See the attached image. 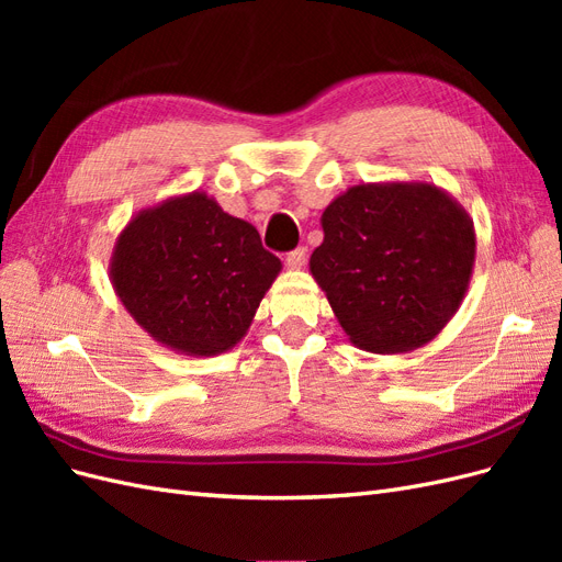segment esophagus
<instances>
[{
	"label": "esophagus",
	"mask_w": 562,
	"mask_h": 562,
	"mask_svg": "<svg viewBox=\"0 0 562 562\" xmlns=\"http://www.w3.org/2000/svg\"><path fill=\"white\" fill-rule=\"evenodd\" d=\"M304 260H307V248H304V246H300V248H295L293 252L285 255L288 269H300V267H304Z\"/></svg>",
	"instance_id": "obj_1"
}]
</instances>
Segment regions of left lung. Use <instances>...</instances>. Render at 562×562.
Segmentation results:
<instances>
[{
	"instance_id": "8db88e82",
	"label": "left lung",
	"mask_w": 562,
	"mask_h": 562,
	"mask_svg": "<svg viewBox=\"0 0 562 562\" xmlns=\"http://www.w3.org/2000/svg\"><path fill=\"white\" fill-rule=\"evenodd\" d=\"M310 271L351 342L413 351L448 326L473 274V220L434 182H366L321 215Z\"/></svg>"
}]
</instances>
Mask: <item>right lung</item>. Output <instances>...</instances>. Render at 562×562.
Wrapping results in <instances>:
<instances>
[{"mask_svg":"<svg viewBox=\"0 0 562 562\" xmlns=\"http://www.w3.org/2000/svg\"><path fill=\"white\" fill-rule=\"evenodd\" d=\"M281 267L258 229L194 190L135 213L108 269L119 302L155 342L209 359L246 337Z\"/></svg>","mask_w":562,"mask_h":562,"instance_id":"1","label":"right lung"}]
</instances>
